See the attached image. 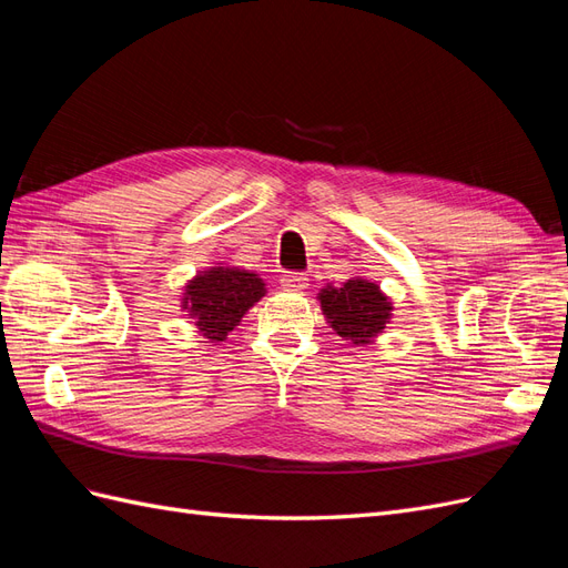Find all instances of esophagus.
Wrapping results in <instances>:
<instances>
[{
	"label": "esophagus",
	"mask_w": 568,
	"mask_h": 568,
	"mask_svg": "<svg viewBox=\"0 0 568 568\" xmlns=\"http://www.w3.org/2000/svg\"><path fill=\"white\" fill-rule=\"evenodd\" d=\"M280 282H282V286H284L286 291H303V288L311 286V284H307L311 280H307L303 272H288V274H284V277H282Z\"/></svg>",
	"instance_id": "obj_1"
}]
</instances>
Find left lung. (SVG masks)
<instances>
[{
  "label": "left lung",
  "mask_w": 568,
  "mask_h": 568,
  "mask_svg": "<svg viewBox=\"0 0 568 568\" xmlns=\"http://www.w3.org/2000/svg\"><path fill=\"white\" fill-rule=\"evenodd\" d=\"M317 301L332 329L355 346L372 343L384 334L393 315V303L379 284L359 277L343 282L341 286L329 284L320 291Z\"/></svg>",
  "instance_id": "8db88e82"
}]
</instances>
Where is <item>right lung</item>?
<instances>
[{
  "label": "right lung",
  "mask_w": 568,
  "mask_h": 568,
  "mask_svg": "<svg viewBox=\"0 0 568 568\" xmlns=\"http://www.w3.org/2000/svg\"><path fill=\"white\" fill-rule=\"evenodd\" d=\"M265 294V282L255 272L215 265L184 286L182 307L205 338L225 341Z\"/></svg>",
  "instance_id": "right-lung-1"
}]
</instances>
